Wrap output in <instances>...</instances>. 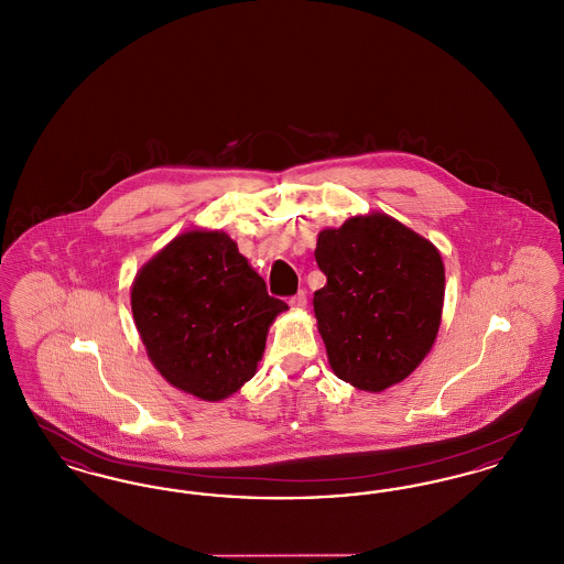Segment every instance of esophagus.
Returning <instances> with one entry per match:
<instances>
[{
  "label": "esophagus",
  "instance_id": "obj_1",
  "mask_svg": "<svg viewBox=\"0 0 564 564\" xmlns=\"http://www.w3.org/2000/svg\"><path fill=\"white\" fill-rule=\"evenodd\" d=\"M290 306L292 308H304L306 306V294L304 292H297V294L290 297Z\"/></svg>",
  "mask_w": 564,
  "mask_h": 564
}]
</instances>
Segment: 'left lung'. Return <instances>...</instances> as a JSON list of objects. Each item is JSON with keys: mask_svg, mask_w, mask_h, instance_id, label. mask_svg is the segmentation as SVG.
I'll use <instances>...</instances> for the list:
<instances>
[{"mask_svg": "<svg viewBox=\"0 0 564 564\" xmlns=\"http://www.w3.org/2000/svg\"><path fill=\"white\" fill-rule=\"evenodd\" d=\"M315 260L327 283L313 306L334 375L364 391L403 380L440 329V251L393 217L372 214L319 232Z\"/></svg>", "mask_w": 564, "mask_h": 564, "instance_id": "1", "label": "left lung"}]
</instances>
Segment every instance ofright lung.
Masks as SVG:
<instances>
[{"label": "right lung", "instance_id": "add662e5", "mask_svg": "<svg viewBox=\"0 0 564 564\" xmlns=\"http://www.w3.org/2000/svg\"><path fill=\"white\" fill-rule=\"evenodd\" d=\"M131 306L156 370L207 402L232 395L256 375L269 325L288 311L237 242L205 230L173 239L139 270Z\"/></svg>", "mask_w": 564, "mask_h": 564}]
</instances>
